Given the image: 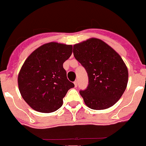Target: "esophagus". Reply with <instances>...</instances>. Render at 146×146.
I'll list each match as a JSON object with an SVG mask.
<instances>
[{"mask_svg":"<svg viewBox=\"0 0 146 146\" xmlns=\"http://www.w3.org/2000/svg\"><path fill=\"white\" fill-rule=\"evenodd\" d=\"M74 85H75V87H77V86H78V80H76V81H74Z\"/></svg>","mask_w":146,"mask_h":146,"instance_id":"esophagus-1","label":"esophagus"}]
</instances>
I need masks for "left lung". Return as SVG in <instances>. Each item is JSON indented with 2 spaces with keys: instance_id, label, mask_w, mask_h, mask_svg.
<instances>
[{
  "instance_id": "1",
  "label": "left lung",
  "mask_w": 146,
  "mask_h": 146,
  "mask_svg": "<svg viewBox=\"0 0 146 146\" xmlns=\"http://www.w3.org/2000/svg\"><path fill=\"white\" fill-rule=\"evenodd\" d=\"M73 55L88 76L87 88L80 90L86 106L93 110L113 106L123 94L128 83V68L121 56L98 38L74 45Z\"/></svg>"
}]
</instances>
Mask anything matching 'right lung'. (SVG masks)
I'll list each match as a JSON object with an SVG mask.
<instances>
[{"instance_id": "1", "label": "right lung", "mask_w": 146, "mask_h": 146, "mask_svg": "<svg viewBox=\"0 0 146 146\" xmlns=\"http://www.w3.org/2000/svg\"><path fill=\"white\" fill-rule=\"evenodd\" d=\"M72 52L71 45L51 42L38 48L24 62L18 74V88L33 110L52 113L62 106L68 90L75 86L63 66Z\"/></svg>"}]
</instances>
